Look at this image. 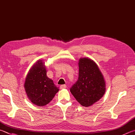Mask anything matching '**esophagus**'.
<instances>
[{
    "mask_svg": "<svg viewBox=\"0 0 135 135\" xmlns=\"http://www.w3.org/2000/svg\"><path fill=\"white\" fill-rule=\"evenodd\" d=\"M66 87H67V85H65V84L61 85L60 86V89H65Z\"/></svg>",
    "mask_w": 135,
    "mask_h": 135,
    "instance_id": "obj_1",
    "label": "esophagus"
}]
</instances>
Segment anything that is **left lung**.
Returning a JSON list of instances; mask_svg holds the SVG:
<instances>
[{"label":"left lung","mask_w":135,"mask_h":135,"mask_svg":"<svg viewBox=\"0 0 135 135\" xmlns=\"http://www.w3.org/2000/svg\"><path fill=\"white\" fill-rule=\"evenodd\" d=\"M78 67V80L71 88L70 91L81 106L89 107L104 94L106 82L96 63L90 58H80Z\"/></svg>","instance_id":"obj_1"}]
</instances>
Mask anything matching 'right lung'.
Here are the masks:
<instances>
[{"label": "right lung", "instance_id": "add662e5", "mask_svg": "<svg viewBox=\"0 0 135 135\" xmlns=\"http://www.w3.org/2000/svg\"><path fill=\"white\" fill-rule=\"evenodd\" d=\"M44 64L42 60H38L31 67L24 84L28 99L38 106H44L48 104L59 91L52 80L46 75Z\"/></svg>", "mask_w": 135, "mask_h": 135}]
</instances>
